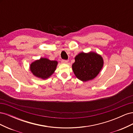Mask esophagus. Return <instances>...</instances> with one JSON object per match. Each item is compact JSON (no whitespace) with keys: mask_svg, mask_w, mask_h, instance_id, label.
Masks as SVG:
<instances>
[{"mask_svg":"<svg viewBox=\"0 0 133 133\" xmlns=\"http://www.w3.org/2000/svg\"><path fill=\"white\" fill-rule=\"evenodd\" d=\"M62 63H64V64H66V63H68V60H62Z\"/></svg>","mask_w":133,"mask_h":133,"instance_id":"34e87169","label":"esophagus"}]
</instances>
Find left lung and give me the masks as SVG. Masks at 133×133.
<instances>
[{
  "mask_svg": "<svg viewBox=\"0 0 133 133\" xmlns=\"http://www.w3.org/2000/svg\"><path fill=\"white\" fill-rule=\"evenodd\" d=\"M72 65L75 76L83 82L95 78L103 65V60L100 55L93 52L81 53L75 58Z\"/></svg>",
  "mask_w": 133,
  "mask_h": 133,
  "instance_id": "left-lung-1",
  "label": "left lung"
}]
</instances>
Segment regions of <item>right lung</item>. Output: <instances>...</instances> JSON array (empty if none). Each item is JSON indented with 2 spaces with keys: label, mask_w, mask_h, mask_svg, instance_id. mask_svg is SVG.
I'll return each mask as SVG.
<instances>
[{
  "label": "right lung",
  "mask_w": 133,
  "mask_h": 133,
  "mask_svg": "<svg viewBox=\"0 0 133 133\" xmlns=\"http://www.w3.org/2000/svg\"><path fill=\"white\" fill-rule=\"evenodd\" d=\"M58 62L46 58H41L36 60L30 65V70L33 74L38 78L46 79L54 73Z\"/></svg>",
  "instance_id": "right-lung-1"
}]
</instances>
